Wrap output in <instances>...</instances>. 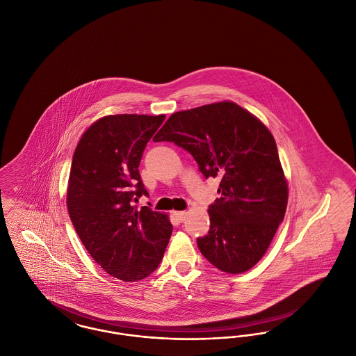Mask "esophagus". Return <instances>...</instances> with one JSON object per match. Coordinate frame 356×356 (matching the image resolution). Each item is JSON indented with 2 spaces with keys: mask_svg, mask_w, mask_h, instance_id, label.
<instances>
[{
  "mask_svg": "<svg viewBox=\"0 0 356 356\" xmlns=\"http://www.w3.org/2000/svg\"><path fill=\"white\" fill-rule=\"evenodd\" d=\"M186 212L184 211H177V212H173V216L176 218L177 221H183L186 219Z\"/></svg>",
  "mask_w": 356,
  "mask_h": 356,
  "instance_id": "1",
  "label": "esophagus"
}]
</instances>
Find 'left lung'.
<instances>
[{"instance_id": "1", "label": "left lung", "mask_w": 356, "mask_h": 356, "mask_svg": "<svg viewBox=\"0 0 356 356\" xmlns=\"http://www.w3.org/2000/svg\"><path fill=\"white\" fill-rule=\"evenodd\" d=\"M153 140L186 149L205 179H220L209 231L197 237L204 257L228 273L252 268L287 208V181L267 127L235 102H215L173 113Z\"/></svg>"}]
</instances>
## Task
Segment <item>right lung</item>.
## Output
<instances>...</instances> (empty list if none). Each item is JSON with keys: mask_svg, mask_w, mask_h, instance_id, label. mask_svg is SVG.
I'll list each match as a JSON object with an SVG mask.
<instances>
[{"mask_svg": "<svg viewBox=\"0 0 356 356\" xmlns=\"http://www.w3.org/2000/svg\"><path fill=\"white\" fill-rule=\"evenodd\" d=\"M164 120V115L105 116L88 128L73 154L70 220L93 260L122 282L156 271L172 235L165 213L134 204L148 196L138 165Z\"/></svg>", "mask_w": 356, "mask_h": 356, "instance_id": "add662e5", "label": "right lung"}]
</instances>
